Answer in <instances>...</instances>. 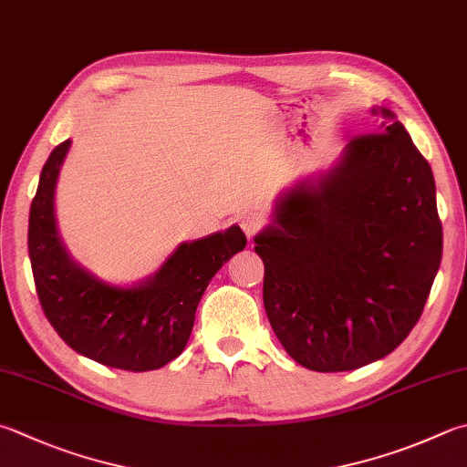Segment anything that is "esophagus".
<instances>
[{"label":"esophagus","mask_w":467,"mask_h":467,"mask_svg":"<svg viewBox=\"0 0 467 467\" xmlns=\"http://www.w3.org/2000/svg\"><path fill=\"white\" fill-rule=\"evenodd\" d=\"M237 223H240L245 235L252 237L264 225V217L260 213H256V211H245V213L237 217Z\"/></svg>","instance_id":"34e87169"}]
</instances>
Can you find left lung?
Masks as SVG:
<instances>
[{"label": "left lung", "instance_id": "1", "mask_svg": "<svg viewBox=\"0 0 467 467\" xmlns=\"http://www.w3.org/2000/svg\"><path fill=\"white\" fill-rule=\"evenodd\" d=\"M331 171L295 182L254 237L264 309L286 354L346 372L397 349L425 309L441 264L435 179L386 108Z\"/></svg>", "mask_w": 467, "mask_h": 467}]
</instances>
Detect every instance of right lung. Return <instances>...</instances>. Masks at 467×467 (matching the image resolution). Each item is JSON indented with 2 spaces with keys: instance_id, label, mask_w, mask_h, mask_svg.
I'll use <instances>...</instances> for the list:
<instances>
[{
  "instance_id": "add662e5",
  "label": "right lung",
  "mask_w": 467,
  "mask_h": 467,
  "mask_svg": "<svg viewBox=\"0 0 467 467\" xmlns=\"http://www.w3.org/2000/svg\"><path fill=\"white\" fill-rule=\"evenodd\" d=\"M70 140L50 152L32 199L28 254L42 311L67 346L109 368L148 372L182 354L197 305L215 272L245 248L237 225L184 242L152 276L131 286L97 278L58 234L55 192Z\"/></svg>"
}]
</instances>
